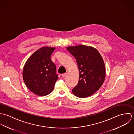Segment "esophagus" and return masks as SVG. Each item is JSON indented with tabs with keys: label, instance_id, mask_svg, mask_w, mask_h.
Returning a JSON list of instances; mask_svg holds the SVG:
<instances>
[{
	"label": "esophagus",
	"instance_id": "1",
	"mask_svg": "<svg viewBox=\"0 0 134 134\" xmlns=\"http://www.w3.org/2000/svg\"><path fill=\"white\" fill-rule=\"evenodd\" d=\"M67 74H68V73H65L62 74V76L63 77V78H64L67 76Z\"/></svg>",
	"mask_w": 134,
	"mask_h": 134
}]
</instances>
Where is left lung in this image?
Masks as SVG:
<instances>
[{"label": "left lung", "instance_id": "obj_1", "mask_svg": "<svg viewBox=\"0 0 134 134\" xmlns=\"http://www.w3.org/2000/svg\"><path fill=\"white\" fill-rule=\"evenodd\" d=\"M66 49L76 59L79 71L78 83L72 90L73 94L80 98L92 96L102 86L105 78L103 58L97 50L91 46L80 45Z\"/></svg>", "mask_w": 134, "mask_h": 134}]
</instances>
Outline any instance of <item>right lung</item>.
<instances>
[{"mask_svg":"<svg viewBox=\"0 0 134 134\" xmlns=\"http://www.w3.org/2000/svg\"><path fill=\"white\" fill-rule=\"evenodd\" d=\"M55 47H44L35 52L26 61L23 72L24 81L34 93L45 96L54 90L58 79L56 67L51 56Z\"/></svg>","mask_w":134,"mask_h":134,"instance_id":"right-lung-1","label":"right lung"}]
</instances>
